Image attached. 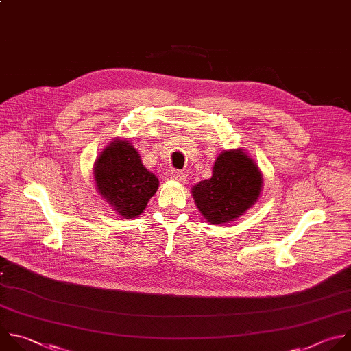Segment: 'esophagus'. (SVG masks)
<instances>
[{"mask_svg":"<svg viewBox=\"0 0 351 351\" xmlns=\"http://www.w3.org/2000/svg\"><path fill=\"white\" fill-rule=\"evenodd\" d=\"M170 178L174 180V181H178V182H184L185 181V174L180 170H171L170 171Z\"/></svg>","mask_w":351,"mask_h":351,"instance_id":"obj_1","label":"esophagus"}]
</instances>
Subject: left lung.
<instances>
[{"mask_svg":"<svg viewBox=\"0 0 351 351\" xmlns=\"http://www.w3.org/2000/svg\"><path fill=\"white\" fill-rule=\"evenodd\" d=\"M263 178L256 162L242 149L219 155L213 176L192 188L202 216L213 224L234 221L258 199Z\"/></svg>","mask_w":351,"mask_h":351,"instance_id":"1","label":"left lung"}]
</instances>
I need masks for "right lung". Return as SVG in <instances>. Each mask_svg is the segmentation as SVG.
Here are the masks:
<instances>
[{
    "label": "right lung",
    "instance_id": "add662e5",
    "mask_svg": "<svg viewBox=\"0 0 351 351\" xmlns=\"http://www.w3.org/2000/svg\"><path fill=\"white\" fill-rule=\"evenodd\" d=\"M94 178L101 196L124 219L141 216L159 186L158 177L145 169L127 139H114L101 152Z\"/></svg>",
    "mask_w": 351,
    "mask_h": 351
}]
</instances>
